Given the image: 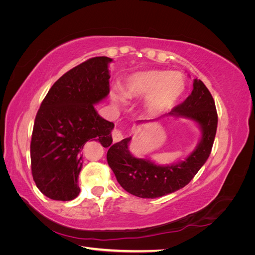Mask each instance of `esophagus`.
Returning <instances> with one entry per match:
<instances>
[{
	"mask_svg": "<svg viewBox=\"0 0 255 255\" xmlns=\"http://www.w3.org/2000/svg\"><path fill=\"white\" fill-rule=\"evenodd\" d=\"M112 137L114 142H118L123 139V132L119 128H115L112 133Z\"/></svg>",
	"mask_w": 255,
	"mask_h": 255,
	"instance_id": "esophagus-1",
	"label": "esophagus"
}]
</instances>
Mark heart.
I'll list each match as a JSON object with an SVG mask.
<instances>
[{"mask_svg": "<svg viewBox=\"0 0 255 255\" xmlns=\"http://www.w3.org/2000/svg\"><path fill=\"white\" fill-rule=\"evenodd\" d=\"M185 89L182 76L169 71L150 70L130 75L127 82L125 95L128 98L146 97L145 106L150 114L157 115L171 110ZM116 105L125 103L121 95H114Z\"/></svg>", "mask_w": 255, "mask_h": 255, "instance_id": "obj_1", "label": "heart"}]
</instances>
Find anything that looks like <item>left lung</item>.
<instances>
[{
	"label": "left lung",
	"mask_w": 255,
	"mask_h": 255,
	"mask_svg": "<svg viewBox=\"0 0 255 255\" xmlns=\"http://www.w3.org/2000/svg\"><path fill=\"white\" fill-rule=\"evenodd\" d=\"M169 115L194 120L201 128V139L184 160L173 165L159 166L149 159L137 158L128 151L130 137L109 145L107 163L116 179L123 189L136 197L154 199L186 186L211 154L218 116L211 92L201 80H194L190 96Z\"/></svg>",
	"instance_id": "left-lung-1"
}]
</instances>
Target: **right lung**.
I'll use <instances>...</instances> for the list:
<instances>
[{
    "label": "right lung",
    "instance_id": "add662e5",
    "mask_svg": "<svg viewBox=\"0 0 255 255\" xmlns=\"http://www.w3.org/2000/svg\"><path fill=\"white\" fill-rule=\"evenodd\" d=\"M112 58L92 57L53 84L35 118L30 141L33 179L44 196L70 201L80 194L82 150L88 140L112 144L114 123L95 104L110 94Z\"/></svg>",
    "mask_w": 255,
    "mask_h": 255
}]
</instances>
